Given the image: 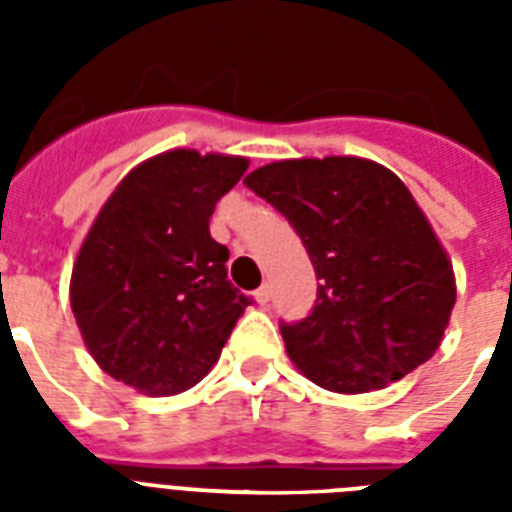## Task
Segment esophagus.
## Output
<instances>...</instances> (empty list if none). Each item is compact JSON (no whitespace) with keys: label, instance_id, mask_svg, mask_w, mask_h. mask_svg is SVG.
<instances>
[{"label":"esophagus","instance_id":"1","mask_svg":"<svg viewBox=\"0 0 512 512\" xmlns=\"http://www.w3.org/2000/svg\"><path fill=\"white\" fill-rule=\"evenodd\" d=\"M255 300H257V303H260V305L268 303V300H271V287H268V284H263V287H260V289H257V292H255Z\"/></svg>","mask_w":512,"mask_h":512}]
</instances>
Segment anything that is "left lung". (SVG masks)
I'll return each mask as SVG.
<instances>
[{
	"label": "left lung",
	"instance_id": "left-lung-1",
	"mask_svg": "<svg viewBox=\"0 0 512 512\" xmlns=\"http://www.w3.org/2000/svg\"><path fill=\"white\" fill-rule=\"evenodd\" d=\"M244 185L287 217L321 279L311 316L281 324L308 380L369 393L436 353L457 300L452 260L398 175L324 156L265 164Z\"/></svg>",
	"mask_w": 512,
	"mask_h": 512
}]
</instances>
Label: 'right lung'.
Instances as JSON below:
<instances>
[{"label": "right lung", "mask_w": 512, "mask_h": 512, "mask_svg": "<svg viewBox=\"0 0 512 512\" xmlns=\"http://www.w3.org/2000/svg\"><path fill=\"white\" fill-rule=\"evenodd\" d=\"M249 159L175 148L127 172L71 271V311L98 366L143 396L204 380L249 305L209 236L220 196Z\"/></svg>", "instance_id": "1"}]
</instances>
